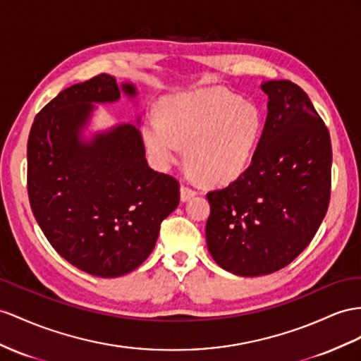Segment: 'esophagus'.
<instances>
[{"label": "esophagus", "instance_id": "obj_1", "mask_svg": "<svg viewBox=\"0 0 361 361\" xmlns=\"http://www.w3.org/2000/svg\"><path fill=\"white\" fill-rule=\"evenodd\" d=\"M195 195H197V192L193 190L192 188H189L188 184H181V188H180V198H181L183 202L189 201L192 197H195Z\"/></svg>", "mask_w": 361, "mask_h": 361}]
</instances>
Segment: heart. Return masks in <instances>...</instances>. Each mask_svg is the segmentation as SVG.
Segmentation results:
<instances>
[{
	"label": "heart",
	"instance_id": "1",
	"mask_svg": "<svg viewBox=\"0 0 361 361\" xmlns=\"http://www.w3.org/2000/svg\"><path fill=\"white\" fill-rule=\"evenodd\" d=\"M264 131L261 111L223 88H202L164 102L161 122L146 120L143 143L152 161L168 169L186 147V164L206 184L236 180L250 166Z\"/></svg>",
	"mask_w": 361,
	"mask_h": 361
}]
</instances>
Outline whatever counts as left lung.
<instances>
[{
  "instance_id": "obj_1",
  "label": "left lung",
  "mask_w": 361,
  "mask_h": 361,
  "mask_svg": "<svg viewBox=\"0 0 361 361\" xmlns=\"http://www.w3.org/2000/svg\"><path fill=\"white\" fill-rule=\"evenodd\" d=\"M262 137L247 171L207 193L209 253L226 271L256 277L283 269L316 235L331 195L328 128L290 80H265Z\"/></svg>"
}]
</instances>
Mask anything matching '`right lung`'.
Listing matches in <instances>:
<instances>
[{"label": "right lung", "instance_id": "1", "mask_svg": "<svg viewBox=\"0 0 361 361\" xmlns=\"http://www.w3.org/2000/svg\"><path fill=\"white\" fill-rule=\"evenodd\" d=\"M138 97L131 82L99 75L61 91L35 117L27 143V190L45 238L63 259L118 277L154 250L161 221L180 204L178 181L149 168L135 125H91L100 104ZM137 104V102H135Z\"/></svg>", "mask_w": 361, "mask_h": 361}]
</instances>
